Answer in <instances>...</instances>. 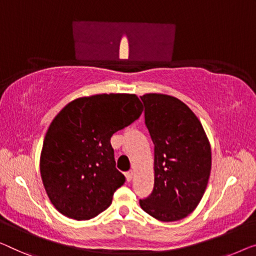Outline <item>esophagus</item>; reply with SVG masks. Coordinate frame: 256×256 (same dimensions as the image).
Instances as JSON below:
<instances>
[{"label":"esophagus","instance_id":"obj_1","mask_svg":"<svg viewBox=\"0 0 256 256\" xmlns=\"http://www.w3.org/2000/svg\"><path fill=\"white\" fill-rule=\"evenodd\" d=\"M125 177H126V180H128V182H131L132 178H133V171H132V170L128 171V172L125 174Z\"/></svg>","mask_w":256,"mask_h":256}]
</instances>
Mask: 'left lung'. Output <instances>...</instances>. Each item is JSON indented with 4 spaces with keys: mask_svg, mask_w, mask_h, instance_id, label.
<instances>
[{
    "mask_svg": "<svg viewBox=\"0 0 256 256\" xmlns=\"http://www.w3.org/2000/svg\"><path fill=\"white\" fill-rule=\"evenodd\" d=\"M154 144V188L140 207L154 218L174 222L199 204L210 176V144L184 102L166 94L140 96Z\"/></svg>",
    "mask_w": 256,
    "mask_h": 256,
    "instance_id": "8db88e82",
    "label": "left lung"
}]
</instances>
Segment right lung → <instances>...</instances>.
Wrapping results in <instances>:
<instances>
[{
  "mask_svg": "<svg viewBox=\"0 0 256 256\" xmlns=\"http://www.w3.org/2000/svg\"><path fill=\"white\" fill-rule=\"evenodd\" d=\"M136 94H96L68 104L46 133L40 174L49 200L64 216L90 220L112 204L125 182L110 138L140 117Z\"/></svg>",
  "mask_w": 256,
  "mask_h": 256,
  "instance_id": "obj_1",
  "label": "right lung"
}]
</instances>
